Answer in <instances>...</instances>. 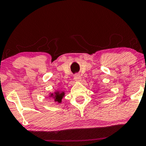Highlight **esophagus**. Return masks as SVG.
I'll return each mask as SVG.
<instances>
[{
    "label": "esophagus",
    "instance_id": "34e87169",
    "mask_svg": "<svg viewBox=\"0 0 146 146\" xmlns=\"http://www.w3.org/2000/svg\"><path fill=\"white\" fill-rule=\"evenodd\" d=\"M74 80L77 82L80 81V80H81V76H80V74H75L74 75Z\"/></svg>",
    "mask_w": 146,
    "mask_h": 146
}]
</instances>
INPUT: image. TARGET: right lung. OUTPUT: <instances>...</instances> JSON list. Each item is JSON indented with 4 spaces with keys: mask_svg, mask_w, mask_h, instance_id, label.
Masks as SVG:
<instances>
[{
    "mask_svg": "<svg viewBox=\"0 0 146 146\" xmlns=\"http://www.w3.org/2000/svg\"><path fill=\"white\" fill-rule=\"evenodd\" d=\"M65 93L64 91H60V90H56L54 93H50L49 98H51L52 99L54 100V101L58 103H61L62 100L64 97Z\"/></svg>",
    "mask_w": 146,
    "mask_h": 146,
    "instance_id": "1",
    "label": "right lung"
}]
</instances>
